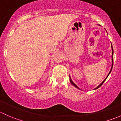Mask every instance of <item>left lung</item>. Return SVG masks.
Returning <instances> with one entry per match:
<instances>
[{
	"instance_id": "8db88e82",
	"label": "left lung",
	"mask_w": 121,
	"mask_h": 121,
	"mask_svg": "<svg viewBox=\"0 0 121 121\" xmlns=\"http://www.w3.org/2000/svg\"><path fill=\"white\" fill-rule=\"evenodd\" d=\"M111 49H112V56H111V58H112V64H111V65H112V66H111V70H110V71H109V73H108V76H107V78H105V79H104V80H103V82H102L100 84H99V85H98V86L96 88H94V90L97 89V88H99V87H101V85H102V84H103V83H104V82H105V80L107 79V78H108V76H109V74H110V73H111V70H112V67H113V55H114V50H113V48H112V43H111ZM69 79H70V82L71 84H72V85H73V86H74L75 87H76L77 88H78V89H79V90H81L80 88L79 87H78V86H77L76 84H75V83H74V82H73V81H72V79H71V78H70V76H69Z\"/></svg>"
}]
</instances>
